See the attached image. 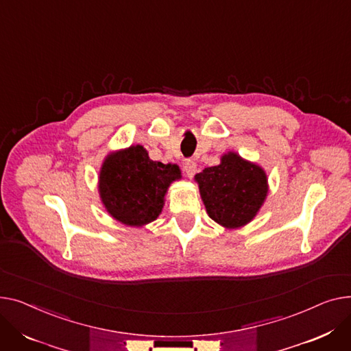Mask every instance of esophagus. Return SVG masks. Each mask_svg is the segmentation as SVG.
Listing matches in <instances>:
<instances>
[{
    "label": "esophagus",
    "instance_id": "1",
    "mask_svg": "<svg viewBox=\"0 0 351 351\" xmlns=\"http://www.w3.org/2000/svg\"><path fill=\"white\" fill-rule=\"evenodd\" d=\"M184 171L189 178H193L194 174L197 173V164L193 160H187L184 164Z\"/></svg>",
    "mask_w": 351,
    "mask_h": 351
}]
</instances>
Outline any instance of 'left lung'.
Wrapping results in <instances>:
<instances>
[{
	"label": "left lung",
	"mask_w": 351,
	"mask_h": 351,
	"mask_svg": "<svg viewBox=\"0 0 351 351\" xmlns=\"http://www.w3.org/2000/svg\"><path fill=\"white\" fill-rule=\"evenodd\" d=\"M194 180L208 217L226 230L250 223L269 191L265 170L235 152L222 154L218 166L204 169Z\"/></svg>",
	"instance_id": "left-lung-1"
}]
</instances>
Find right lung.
Returning a JSON list of instances; mask_svg holds the SVG:
<instances>
[{
    "mask_svg": "<svg viewBox=\"0 0 351 351\" xmlns=\"http://www.w3.org/2000/svg\"><path fill=\"white\" fill-rule=\"evenodd\" d=\"M181 180L177 164L153 161L140 144L109 153L99 171V197L112 218L141 226L158 218L173 181Z\"/></svg>",
    "mask_w": 351,
    "mask_h": 351,
    "instance_id": "obj_1",
    "label": "right lung"
}]
</instances>
